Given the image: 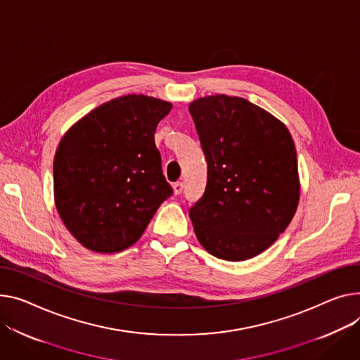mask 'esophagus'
<instances>
[{
  "mask_svg": "<svg viewBox=\"0 0 360 360\" xmlns=\"http://www.w3.org/2000/svg\"><path fill=\"white\" fill-rule=\"evenodd\" d=\"M172 189H174V194L175 195H179L182 193V189H184V184L182 182H175L172 185Z\"/></svg>",
  "mask_w": 360,
  "mask_h": 360,
  "instance_id": "obj_1",
  "label": "esophagus"
}]
</instances>
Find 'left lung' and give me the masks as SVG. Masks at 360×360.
Instances as JSON below:
<instances>
[{
  "label": "left lung",
  "mask_w": 360,
  "mask_h": 360,
  "mask_svg": "<svg viewBox=\"0 0 360 360\" xmlns=\"http://www.w3.org/2000/svg\"><path fill=\"white\" fill-rule=\"evenodd\" d=\"M207 159V186L189 210L212 256L240 262L271 248L300 202L297 150L286 126L240 97L217 94L189 104Z\"/></svg>",
  "instance_id": "left-lung-1"
}]
</instances>
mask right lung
<instances>
[{"instance_id": "right-lung-1", "label": "right lung", "mask_w": 360, "mask_h": 360, "mask_svg": "<svg viewBox=\"0 0 360 360\" xmlns=\"http://www.w3.org/2000/svg\"><path fill=\"white\" fill-rule=\"evenodd\" d=\"M172 104L129 94L89 111L59 141L55 205L86 249L117 253L134 245L172 195L162 174L155 131Z\"/></svg>"}]
</instances>
